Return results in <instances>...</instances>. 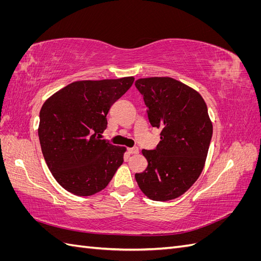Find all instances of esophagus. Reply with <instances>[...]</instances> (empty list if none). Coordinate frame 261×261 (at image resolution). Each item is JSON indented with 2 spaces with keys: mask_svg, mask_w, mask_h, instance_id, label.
<instances>
[{
  "mask_svg": "<svg viewBox=\"0 0 261 261\" xmlns=\"http://www.w3.org/2000/svg\"><path fill=\"white\" fill-rule=\"evenodd\" d=\"M128 152L132 154H137L139 152V149L137 147H133V148L128 149Z\"/></svg>",
  "mask_w": 261,
  "mask_h": 261,
  "instance_id": "esophagus-1",
  "label": "esophagus"
}]
</instances>
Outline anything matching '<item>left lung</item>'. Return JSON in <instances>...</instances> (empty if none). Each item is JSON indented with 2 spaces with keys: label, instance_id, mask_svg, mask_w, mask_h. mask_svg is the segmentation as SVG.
Masks as SVG:
<instances>
[{
  "label": "left lung",
  "instance_id": "8db88e82",
  "mask_svg": "<svg viewBox=\"0 0 261 261\" xmlns=\"http://www.w3.org/2000/svg\"><path fill=\"white\" fill-rule=\"evenodd\" d=\"M135 86L161 139L154 150L141 151L148 167L136 173V181L150 199H175L203 170L212 137L207 105L198 91L171 77L140 78Z\"/></svg>",
  "mask_w": 261,
  "mask_h": 261
}]
</instances>
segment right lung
Returning <instances> with one entry per match:
<instances>
[{"mask_svg": "<svg viewBox=\"0 0 261 261\" xmlns=\"http://www.w3.org/2000/svg\"><path fill=\"white\" fill-rule=\"evenodd\" d=\"M134 80L74 82L43 103L38 128L41 150L52 175L67 192L97 194L122 165L126 148L100 138L110 108Z\"/></svg>", "mask_w": 261, "mask_h": 261, "instance_id": "right-lung-1", "label": "right lung"}]
</instances>
